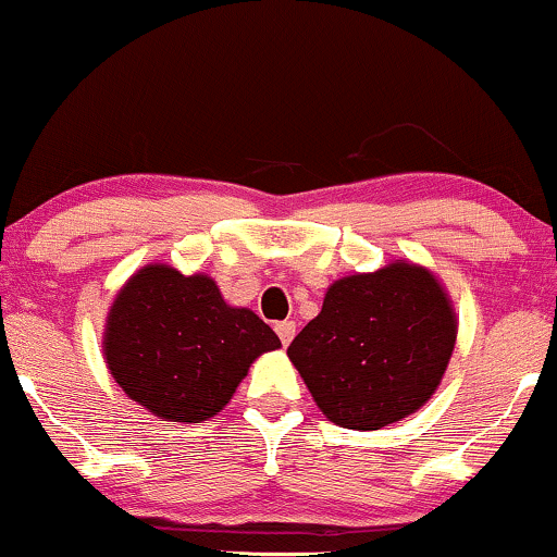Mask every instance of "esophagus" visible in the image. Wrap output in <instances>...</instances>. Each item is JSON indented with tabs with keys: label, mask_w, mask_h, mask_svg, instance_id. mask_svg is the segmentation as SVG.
<instances>
[{
	"label": "esophagus",
	"mask_w": 557,
	"mask_h": 557,
	"mask_svg": "<svg viewBox=\"0 0 557 557\" xmlns=\"http://www.w3.org/2000/svg\"><path fill=\"white\" fill-rule=\"evenodd\" d=\"M274 332H277L283 345H290L293 337H296V322H290V319H285V322H277V324H274Z\"/></svg>",
	"instance_id": "esophagus-1"
}]
</instances>
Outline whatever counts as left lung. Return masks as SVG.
Returning <instances> with one entry per match:
<instances>
[{
	"label": "left lung",
	"instance_id": "obj_1",
	"mask_svg": "<svg viewBox=\"0 0 557 557\" xmlns=\"http://www.w3.org/2000/svg\"><path fill=\"white\" fill-rule=\"evenodd\" d=\"M456 335L443 283L398 259L335 280L287 356L332 424L367 432L411 417L432 398Z\"/></svg>",
	"mask_w": 557,
	"mask_h": 557
}]
</instances>
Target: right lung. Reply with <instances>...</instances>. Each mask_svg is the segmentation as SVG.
I'll return each mask as SVG.
<instances>
[{
  "label": "right lung",
  "instance_id": "add662e5",
  "mask_svg": "<svg viewBox=\"0 0 557 557\" xmlns=\"http://www.w3.org/2000/svg\"><path fill=\"white\" fill-rule=\"evenodd\" d=\"M101 348L127 398L162 421L201 424L280 337L251 309L230 306L209 274L146 264L114 296Z\"/></svg>",
  "mask_w": 557,
  "mask_h": 557
}]
</instances>
